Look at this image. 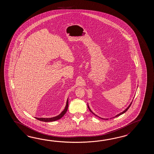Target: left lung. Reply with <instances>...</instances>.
<instances>
[{
    "label": "left lung",
    "mask_w": 154,
    "mask_h": 154,
    "mask_svg": "<svg viewBox=\"0 0 154 154\" xmlns=\"http://www.w3.org/2000/svg\"><path fill=\"white\" fill-rule=\"evenodd\" d=\"M131 103H132V102H131V104H130V105H129V106H128V107H127V108H126V109H125V111H124L122 112H121V113H119V114H118V115H116V116H115V117H118V116H120V115H122V114H123V113H125V112L127 111V110H128V109H129V107H131ZM88 109H89V110H90V111L91 112H92V113H93V114H94V115H95V114H94V113H93V112H92L91 111V109H90V107H88ZM102 119H103V118H102Z\"/></svg>",
    "instance_id": "obj_1"
}]
</instances>
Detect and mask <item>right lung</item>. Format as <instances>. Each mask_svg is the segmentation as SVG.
<instances>
[{
	"label": "right lung",
	"instance_id": "1",
	"mask_svg": "<svg viewBox=\"0 0 154 154\" xmlns=\"http://www.w3.org/2000/svg\"><path fill=\"white\" fill-rule=\"evenodd\" d=\"M68 99L67 100V101H66V108L64 109V111H63L60 115H58V116H56V117H53V118H36H36L37 119L39 120V121H41L46 122H47L55 121H57V120H58V119H60L64 115L66 114V112L67 110H68Z\"/></svg>",
	"mask_w": 154,
	"mask_h": 154
}]
</instances>
